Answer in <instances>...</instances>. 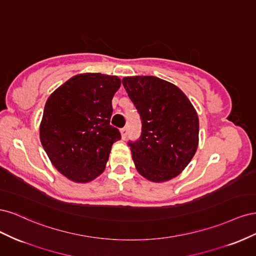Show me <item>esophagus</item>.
I'll use <instances>...</instances> for the list:
<instances>
[{
	"instance_id": "34e87169",
	"label": "esophagus",
	"mask_w": 256,
	"mask_h": 256,
	"mask_svg": "<svg viewBox=\"0 0 256 256\" xmlns=\"http://www.w3.org/2000/svg\"><path fill=\"white\" fill-rule=\"evenodd\" d=\"M127 131H128V128L127 127H124L120 129V134H122V138L125 140L126 136H127Z\"/></svg>"
}]
</instances>
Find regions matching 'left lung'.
Wrapping results in <instances>:
<instances>
[{
    "mask_svg": "<svg viewBox=\"0 0 256 256\" xmlns=\"http://www.w3.org/2000/svg\"><path fill=\"white\" fill-rule=\"evenodd\" d=\"M122 85L142 120L140 140L129 142L136 171L152 182L172 180L198 150L194 106L180 88L157 76H125Z\"/></svg>",
    "mask_w": 256,
    "mask_h": 256,
    "instance_id": "left-lung-1",
    "label": "left lung"
}]
</instances>
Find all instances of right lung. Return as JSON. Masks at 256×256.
<instances>
[{
	"instance_id": "add662e5",
	"label": "right lung",
	"mask_w": 256,
	"mask_h": 256,
	"mask_svg": "<svg viewBox=\"0 0 256 256\" xmlns=\"http://www.w3.org/2000/svg\"><path fill=\"white\" fill-rule=\"evenodd\" d=\"M116 76H74L49 96L40 127V142L51 164L68 180L85 184L102 174L114 142L110 125L112 99L120 88Z\"/></svg>"
}]
</instances>
